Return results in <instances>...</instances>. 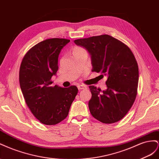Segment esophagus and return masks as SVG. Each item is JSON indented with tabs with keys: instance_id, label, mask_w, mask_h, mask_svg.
I'll use <instances>...</instances> for the list:
<instances>
[{
	"instance_id": "1",
	"label": "esophagus",
	"mask_w": 159,
	"mask_h": 159,
	"mask_svg": "<svg viewBox=\"0 0 159 159\" xmlns=\"http://www.w3.org/2000/svg\"><path fill=\"white\" fill-rule=\"evenodd\" d=\"M78 89L80 90H82V89H85L86 88H87V87H86V86H84V85H79L78 87Z\"/></svg>"
}]
</instances>
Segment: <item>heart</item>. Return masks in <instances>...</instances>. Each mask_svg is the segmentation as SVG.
Wrapping results in <instances>:
<instances>
[{
    "instance_id": "obj_1",
    "label": "heart",
    "mask_w": 159,
    "mask_h": 159,
    "mask_svg": "<svg viewBox=\"0 0 159 159\" xmlns=\"http://www.w3.org/2000/svg\"><path fill=\"white\" fill-rule=\"evenodd\" d=\"M84 50L82 48V47H75L73 48H72V54H75L76 53H79L80 52H83L84 51Z\"/></svg>"
}]
</instances>
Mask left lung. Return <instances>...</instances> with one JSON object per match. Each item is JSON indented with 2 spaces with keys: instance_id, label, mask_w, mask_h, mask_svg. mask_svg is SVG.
I'll return each instance as SVG.
<instances>
[{
  "instance_id": "left-lung-1",
  "label": "left lung",
  "mask_w": 159,
  "mask_h": 159,
  "mask_svg": "<svg viewBox=\"0 0 159 159\" xmlns=\"http://www.w3.org/2000/svg\"><path fill=\"white\" fill-rule=\"evenodd\" d=\"M74 42L89 52L92 71L107 76L106 90L89 86L90 113L103 123L119 121L130 109L137 94L139 67L133 53L125 44L108 34Z\"/></svg>"
}]
</instances>
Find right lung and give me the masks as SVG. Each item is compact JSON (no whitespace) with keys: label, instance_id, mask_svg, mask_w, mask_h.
Here are the masks:
<instances>
[{"label":"right lung","instance_id":"add662e5","mask_svg":"<svg viewBox=\"0 0 159 159\" xmlns=\"http://www.w3.org/2000/svg\"><path fill=\"white\" fill-rule=\"evenodd\" d=\"M70 42L50 39L37 44L26 52L19 70L20 87L27 106L41 123L54 125L66 119L75 98L76 86L52 87L51 78L58 70L62 48Z\"/></svg>","mask_w":159,"mask_h":159}]
</instances>
